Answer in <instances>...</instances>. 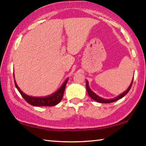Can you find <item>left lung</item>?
Returning a JSON list of instances; mask_svg holds the SVG:
<instances>
[{
  "mask_svg": "<svg viewBox=\"0 0 146 146\" xmlns=\"http://www.w3.org/2000/svg\"><path fill=\"white\" fill-rule=\"evenodd\" d=\"M133 81V79L132 80V82H131V84L129 86V88H127V90L126 91H124V92H123L122 94H120V95H118V96H117V97H116L115 98H111V99H106V98H103L102 97H100L99 96H98L97 95V94H95L92 90H91L90 87H89L88 80H86V90H87L89 96H90V97L91 98H92L93 100L97 101V102H100V103H106V104L111 103V102H115V101L118 100V99H120V98H122V97H124V96L126 95V94L128 92H129L131 88V86H132Z\"/></svg>",
  "mask_w": 146,
  "mask_h": 146,
  "instance_id": "left-lung-1",
  "label": "left lung"
}]
</instances>
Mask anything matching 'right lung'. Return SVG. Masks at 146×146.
<instances>
[{
  "instance_id": "1",
  "label": "right lung",
  "mask_w": 146,
  "mask_h": 146,
  "mask_svg": "<svg viewBox=\"0 0 146 146\" xmlns=\"http://www.w3.org/2000/svg\"><path fill=\"white\" fill-rule=\"evenodd\" d=\"M68 78L66 79L65 82L63 83V84L61 86V87L57 91H55L54 93L51 94V95L44 97H35L27 95L26 94L23 93L21 90V89L19 88V86H17L14 78L15 85L17 89L19 91V93H21L22 97L24 98V100L33 106H53L58 104L63 97L64 90H65V88L66 84L68 82Z\"/></svg>"
}]
</instances>
